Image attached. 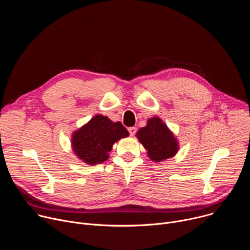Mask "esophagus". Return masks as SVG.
<instances>
[{
    "instance_id": "1",
    "label": "esophagus",
    "mask_w": 250,
    "mask_h": 250,
    "mask_svg": "<svg viewBox=\"0 0 250 250\" xmlns=\"http://www.w3.org/2000/svg\"><path fill=\"white\" fill-rule=\"evenodd\" d=\"M136 127H134V126H131V127H128V132H129V134L131 135V136H133L135 133H136Z\"/></svg>"
}]
</instances>
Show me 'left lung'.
Masks as SVG:
<instances>
[{
  "label": "left lung",
  "instance_id": "8db88e82",
  "mask_svg": "<svg viewBox=\"0 0 250 250\" xmlns=\"http://www.w3.org/2000/svg\"><path fill=\"white\" fill-rule=\"evenodd\" d=\"M137 138L156 162L172 157L178 150L175 137L159 118L148 120L147 125L137 131Z\"/></svg>",
  "mask_w": 250,
  "mask_h": 250
}]
</instances>
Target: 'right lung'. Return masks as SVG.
Returning a JSON list of instances; mask_svg holds the SVG:
<instances>
[{
    "label": "right lung",
    "instance_id": "add662e5",
    "mask_svg": "<svg viewBox=\"0 0 250 250\" xmlns=\"http://www.w3.org/2000/svg\"><path fill=\"white\" fill-rule=\"evenodd\" d=\"M127 135L122 123L98 115L73 134L72 146L80 159L94 165L108 159L115 142Z\"/></svg>",
    "mask_w": 250,
    "mask_h": 250
}]
</instances>
